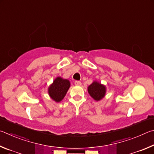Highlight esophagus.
<instances>
[{"label":"esophagus","instance_id":"esophagus-1","mask_svg":"<svg viewBox=\"0 0 154 154\" xmlns=\"http://www.w3.org/2000/svg\"><path fill=\"white\" fill-rule=\"evenodd\" d=\"M74 84H75V85H76V86H81L82 83L80 82V81H75V82H74Z\"/></svg>","mask_w":154,"mask_h":154}]
</instances>
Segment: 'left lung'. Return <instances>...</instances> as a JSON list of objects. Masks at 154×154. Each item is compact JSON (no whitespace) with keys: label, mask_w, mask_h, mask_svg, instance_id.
Listing matches in <instances>:
<instances>
[{"label":"left lung","mask_w":154,"mask_h":154,"mask_svg":"<svg viewBox=\"0 0 154 154\" xmlns=\"http://www.w3.org/2000/svg\"><path fill=\"white\" fill-rule=\"evenodd\" d=\"M87 90L90 96L96 101L101 100L106 94V85L97 80H94L92 84L88 86Z\"/></svg>","instance_id":"1"}]
</instances>
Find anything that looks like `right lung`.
I'll list each match as a JSON object with an SVG mask.
<instances>
[{
    "label": "right lung",
    "mask_w": 154,
    "mask_h": 154,
    "mask_svg": "<svg viewBox=\"0 0 154 154\" xmlns=\"http://www.w3.org/2000/svg\"><path fill=\"white\" fill-rule=\"evenodd\" d=\"M69 87L70 82L69 80L58 76L55 78L52 84L48 87V95L52 100L56 103H59L63 100Z\"/></svg>",
    "instance_id": "add662e5"
}]
</instances>
